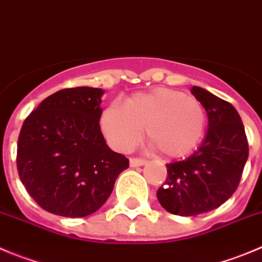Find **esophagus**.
<instances>
[{"label":"esophagus","mask_w":262,"mask_h":262,"mask_svg":"<svg viewBox=\"0 0 262 262\" xmlns=\"http://www.w3.org/2000/svg\"><path fill=\"white\" fill-rule=\"evenodd\" d=\"M144 164H146L145 159L129 158V166L131 167H139V166H144Z\"/></svg>","instance_id":"esophagus-1"}]
</instances>
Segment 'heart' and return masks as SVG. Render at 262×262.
Masks as SVG:
<instances>
[{
    "label": "heart",
    "instance_id": "obj_1",
    "mask_svg": "<svg viewBox=\"0 0 262 262\" xmlns=\"http://www.w3.org/2000/svg\"><path fill=\"white\" fill-rule=\"evenodd\" d=\"M207 114L199 100L178 90L159 87L113 103L101 116V128L114 149L128 151L138 144L145 127L151 148L162 156L180 158L201 144Z\"/></svg>",
    "mask_w": 262,
    "mask_h": 262
}]
</instances>
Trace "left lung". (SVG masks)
<instances>
[{"mask_svg":"<svg viewBox=\"0 0 262 262\" xmlns=\"http://www.w3.org/2000/svg\"><path fill=\"white\" fill-rule=\"evenodd\" d=\"M190 91L206 109L207 131L190 157L166 164V183L157 191L162 207L179 216H195L225 203L248 159L247 136L236 109L202 87Z\"/></svg>","mask_w":262,"mask_h":262,"instance_id":"8db88e82","label":"left lung"}]
</instances>
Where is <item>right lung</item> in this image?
I'll return each instance as SVG.
<instances>
[{
  "label": "right lung",
  "instance_id": "right-lung-1",
  "mask_svg": "<svg viewBox=\"0 0 262 262\" xmlns=\"http://www.w3.org/2000/svg\"><path fill=\"white\" fill-rule=\"evenodd\" d=\"M104 90L64 89L24 121L16 166L29 195L43 210L84 217L109 198L128 159L112 150L100 131Z\"/></svg>",
  "mask_w": 262,
  "mask_h": 262
}]
</instances>
